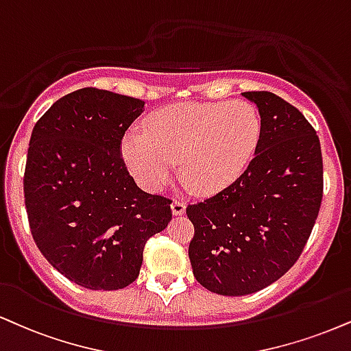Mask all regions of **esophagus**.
I'll return each mask as SVG.
<instances>
[{"label":"esophagus","mask_w":351,"mask_h":351,"mask_svg":"<svg viewBox=\"0 0 351 351\" xmlns=\"http://www.w3.org/2000/svg\"><path fill=\"white\" fill-rule=\"evenodd\" d=\"M184 210H186V204H184L183 201L171 202V213L175 214V216H181V214H184Z\"/></svg>","instance_id":"1"}]
</instances>
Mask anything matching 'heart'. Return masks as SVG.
Here are the masks:
<instances>
[{
	"instance_id": "1",
	"label": "heart",
	"mask_w": 351,
	"mask_h": 351,
	"mask_svg": "<svg viewBox=\"0 0 351 351\" xmlns=\"http://www.w3.org/2000/svg\"><path fill=\"white\" fill-rule=\"evenodd\" d=\"M261 137V119L247 101L173 104L152 112L145 134L128 132L122 158L135 180L158 191L181 175L194 191L213 196L245 171Z\"/></svg>"
}]
</instances>
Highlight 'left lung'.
<instances>
[{
	"label": "left lung",
	"instance_id": "1",
	"mask_svg": "<svg viewBox=\"0 0 351 351\" xmlns=\"http://www.w3.org/2000/svg\"><path fill=\"white\" fill-rule=\"evenodd\" d=\"M242 95L260 112L255 157L229 188L186 208L194 278L222 296L256 293L296 263L324 194L322 150L304 114L274 93Z\"/></svg>",
	"mask_w": 351,
	"mask_h": 351
}]
</instances>
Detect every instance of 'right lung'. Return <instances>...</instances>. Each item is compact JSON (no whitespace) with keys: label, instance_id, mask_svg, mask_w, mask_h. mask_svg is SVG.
Listing matches in <instances>:
<instances>
[{"label":"right lung","instance_id":"obj_1","mask_svg":"<svg viewBox=\"0 0 351 351\" xmlns=\"http://www.w3.org/2000/svg\"><path fill=\"white\" fill-rule=\"evenodd\" d=\"M143 101L82 88L34 125L24 201L34 242L55 269L88 289L137 280L143 247L171 221V201L142 191L121 143Z\"/></svg>","mask_w":351,"mask_h":351}]
</instances>
